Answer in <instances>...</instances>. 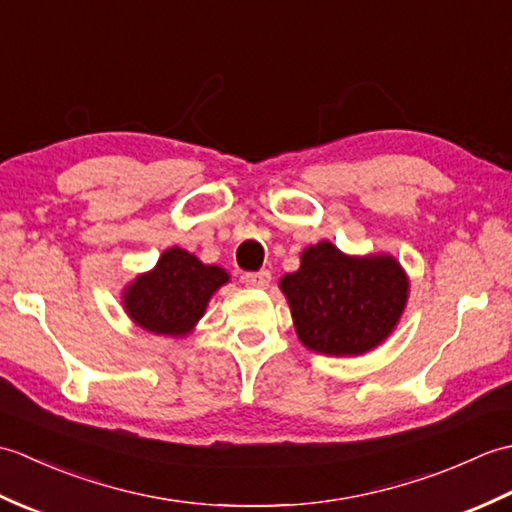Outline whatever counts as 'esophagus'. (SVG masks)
Returning a JSON list of instances; mask_svg holds the SVG:
<instances>
[{"mask_svg": "<svg viewBox=\"0 0 512 512\" xmlns=\"http://www.w3.org/2000/svg\"><path fill=\"white\" fill-rule=\"evenodd\" d=\"M244 284L248 288H257V290H264L270 284V273L268 270H259V273H246L244 275Z\"/></svg>", "mask_w": 512, "mask_h": 512, "instance_id": "esophagus-1", "label": "esophagus"}]
</instances>
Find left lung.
<instances>
[{"mask_svg":"<svg viewBox=\"0 0 512 512\" xmlns=\"http://www.w3.org/2000/svg\"><path fill=\"white\" fill-rule=\"evenodd\" d=\"M299 341L325 356L376 350L407 308L409 277L389 253L345 255L328 239L301 253L279 279Z\"/></svg>","mask_w":512,"mask_h":512,"instance_id":"8db88e82","label":"left lung"}]
</instances>
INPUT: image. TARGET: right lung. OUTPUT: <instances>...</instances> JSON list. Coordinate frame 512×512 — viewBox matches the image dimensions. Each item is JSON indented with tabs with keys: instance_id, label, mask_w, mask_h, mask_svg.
I'll return each mask as SVG.
<instances>
[{
	"instance_id": "add662e5",
	"label": "right lung",
	"mask_w": 512,
	"mask_h": 512,
	"mask_svg": "<svg viewBox=\"0 0 512 512\" xmlns=\"http://www.w3.org/2000/svg\"><path fill=\"white\" fill-rule=\"evenodd\" d=\"M228 281L231 275L222 266L204 264L189 250L171 246L154 268L136 275L123 288V310L145 332L184 339Z\"/></svg>"
}]
</instances>
